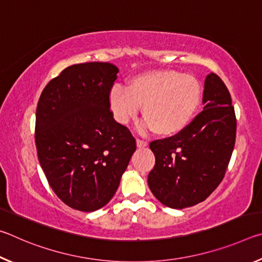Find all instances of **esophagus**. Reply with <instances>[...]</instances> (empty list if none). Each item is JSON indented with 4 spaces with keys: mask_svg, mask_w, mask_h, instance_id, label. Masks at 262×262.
Masks as SVG:
<instances>
[{
    "mask_svg": "<svg viewBox=\"0 0 262 262\" xmlns=\"http://www.w3.org/2000/svg\"><path fill=\"white\" fill-rule=\"evenodd\" d=\"M136 144H137V147H139V148H145V147H148V142L141 140V139H137Z\"/></svg>",
    "mask_w": 262,
    "mask_h": 262,
    "instance_id": "1",
    "label": "esophagus"
}]
</instances>
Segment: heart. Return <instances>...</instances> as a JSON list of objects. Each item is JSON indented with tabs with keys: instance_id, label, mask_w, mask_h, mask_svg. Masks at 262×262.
I'll use <instances>...</instances> for the list:
<instances>
[{
	"instance_id": "1",
	"label": "heart",
	"mask_w": 262,
	"mask_h": 262,
	"mask_svg": "<svg viewBox=\"0 0 262 262\" xmlns=\"http://www.w3.org/2000/svg\"><path fill=\"white\" fill-rule=\"evenodd\" d=\"M110 106L117 120L126 125L139 113L145 120L142 132L154 130L158 136H174L187 128L202 101V86L198 78L174 69H156L135 75L127 86H114Z\"/></svg>"
}]
</instances>
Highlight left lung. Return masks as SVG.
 <instances>
[{"label":"left lung","instance_id":"8db88e82","mask_svg":"<svg viewBox=\"0 0 262 262\" xmlns=\"http://www.w3.org/2000/svg\"><path fill=\"white\" fill-rule=\"evenodd\" d=\"M205 107L186 129L150 143L156 164L148 185L159 202L174 209L205 201L223 180L236 142L237 120L224 82L205 81Z\"/></svg>","mask_w":262,"mask_h":262}]
</instances>
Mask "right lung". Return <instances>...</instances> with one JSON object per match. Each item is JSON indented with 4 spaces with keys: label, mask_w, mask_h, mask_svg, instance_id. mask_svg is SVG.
<instances>
[{
    "label": "right lung",
    "mask_w": 262,
    "mask_h": 262,
    "mask_svg": "<svg viewBox=\"0 0 262 262\" xmlns=\"http://www.w3.org/2000/svg\"><path fill=\"white\" fill-rule=\"evenodd\" d=\"M118 72L107 62L69 66L48 82L38 101L39 163L53 192L73 209L104 207L136 150L130 130L110 108Z\"/></svg>",
    "instance_id": "1"
}]
</instances>
